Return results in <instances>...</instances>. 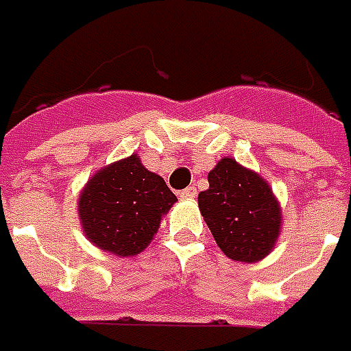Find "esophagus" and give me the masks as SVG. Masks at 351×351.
<instances>
[{"label":"esophagus","instance_id":"34e87169","mask_svg":"<svg viewBox=\"0 0 351 351\" xmlns=\"http://www.w3.org/2000/svg\"><path fill=\"white\" fill-rule=\"evenodd\" d=\"M180 198H181V200H195V198H196V187L183 189V191L180 193Z\"/></svg>","mask_w":351,"mask_h":351}]
</instances>
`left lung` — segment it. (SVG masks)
<instances>
[{
	"mask_svg": "<svg viewBox=\"0 0 351 351\" xmlns=\"http://www.w3.org/2000/svg\"><path fill=\"white\" fill-rule=\"evenodd\" d=\"M210 189L198 195V208L219 250L228 259L257 263L278 243L282 206L268 181L230 156L208 173Z\"/></svg>",
	"mask_w": 351,
	"mask_h": 351,
	"instance_id": "obj_1",
	"label": "left lung"
}]
</instances>
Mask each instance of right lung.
Masks as SVG:
<instances>
[{"label":"right lung","mask_w":351,"mask_h":351,"mask_svg":"<svg viewBox=\"0 0 351 351\" xmlns=\"http://www.w3.org/2000/svg\"><path fill=\"white\" fill-rule=\"evenodd\" d=\"M178 202L166 181L130 155L104 166L77 198V215L86 240L117 257H134L147 247L162 217Z\"/></svg>","instance_id":"1"}]
</instances>
